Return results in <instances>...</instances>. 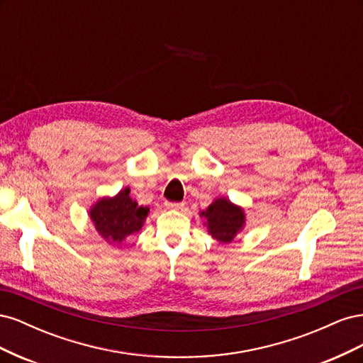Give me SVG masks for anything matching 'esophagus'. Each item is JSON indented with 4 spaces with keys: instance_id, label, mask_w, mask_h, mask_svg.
I'll return each mask as SVG.
<instances>
[{
    "instance_id": "1",
    "label": "esophagus",
    "mask_w": 363,
    "mask_h": 363,
    "mask_svg": "<svg viewBox=\"0 0 363 363\" xmlns=\"http://www.w3.org/2000/svg\"><path fill=\"white\" fill-rule=\"evenodd\" d=\"M183 207V203H167V208H169V211H182Z\"/></svg>"
}]
</instances>
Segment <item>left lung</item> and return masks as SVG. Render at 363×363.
I'll list each match as a JSON object with an SVG mask.
<instances>
[{
  "label": "left lung",
  "instance_id": "left-lung-1",
  "mask_svg": "<svg viewBox=\"0 0 363 363\" xmlns=\"http://www.w3.org/2000/svg\"><path fill=\"white\" fill-rule=\"evenodd\" d=\"M200 216L206 219L207 233L218 244H232L247 224L245 208L230 201L227 196H218L206 211L200 212Z\"/></svg>",
  "mask_w": 363,
  "mask_h": 363
}]
</instances>
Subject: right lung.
Wrapping results in <instances>:
<instances>
[{"instance_id": "right-lung-1", "label": "right lung", "mask_w": 363, "mask_h": 363, "mask_svg": "<svg viewBox=\"0 0 363 363\" xmlns=\"http://www.w3.org/2000/svg\"><path fill=\"white\" fill-rule=\"evenodd\" d=\"M89 218L108 245L124 248L125 239L140 232L150 207L139 206L130 196V188H123L113 196H101L89 207Z\"/></svg>"}]
</instances>
